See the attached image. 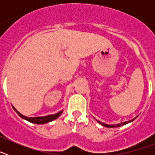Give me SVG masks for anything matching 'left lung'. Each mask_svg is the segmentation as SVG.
<instances>
[{"mask_svg":"<svg viewBox=\"0 0 155 155\" xmlns=\"http://www.w3.org/2000/svg\"><path fill=\"white\" fill-rule=\"evenodd\" d=\"M134 119H135V118H134ZM134 119H133L132 120H130V121H127V122H124V123H121L120 124H116V125H115V124H113V125H109V124H104V123H102V122L98 121V120H97V122H98L99 124H101V125L103 126V127H109V128H112V127H120V126H122V125H125V124H128V123H130V122L134 121Z\"/></svg>","mask_w":155,"mask_h":155,"instance_id":"1","label":"left lung"}]
</instances>
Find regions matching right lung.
Listing matches in <instances>:
<instances>
[{"instance_id": "1", "label": "right lung", "mask_w": 155, "mask_h": 155, "mask_svg": "<svg viewBox=\"0 0 155 155\" xmlns=\"http://www.w3.org/2000/svg\"><path fill=\"white\" fill-rule=\"evenodd\" d=\"M13 108L14 109H15V111L18 113V115L19 116H21V118L24 119V120H28V121L31 122V123H33V124H46V123H49V122L50 121H53V120L58 118L59 116H61V113H62V111H61V112H59V113H56V114L50 115V116H41V117H27V116H23V115H21L19 112H18V111L15 109V107Z\"/></svg>"}]
</instances>
